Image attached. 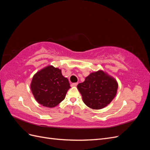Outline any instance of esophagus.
<instances>
[{"instance_id":"esophagus-1","label":"esophagus","mask_w":150,"mask_h":150,"mask_svg":"<svg viewBox=\"0 0 150 150\" xmlns=\"http://www.w3.org/2000/svg\"><path fill=\"white\" fill-rule=\"evenodd\" d=\"M77 85H78V83H74L71 84V86H72V87H73V86H76Z\"/></svg>"}]
</instances>
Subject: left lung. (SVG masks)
<instances>
[{"instance_id": "8db88e82", "label": "left lung", "mask_w": 150, "mask_h": 150, "mask_svg": "<svg viewBox=\"0 0 150 150\" xmlns=\"http://www.w3.org/2000/svg\"><path fill=\"white\" fill-rule=\"evenodd\" d=\"M77 87L86 106L93 110H100L111 102L118 86L115 79L99 71L90 74L84 82L78 84Z\"/></svg>"}]
</instances>
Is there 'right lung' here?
Segmentation results:
<instances>
[{"instance_id":"add662e5","label":"right lung","mask_w":150,"mask_h":150,"mask_svg":"<svg viewBox=\"0 0 150 150\" xmlns=\"http://www.w3.org/2000/svg\"><path fill=\"white\" fill-rule=\"evenodd\" d=\"M70 88L69 81L62 75L61 71L52 66L38 72L30 84L36 101L48 108L55 107L64 100Z\"/></svg>"}]
</instances>
